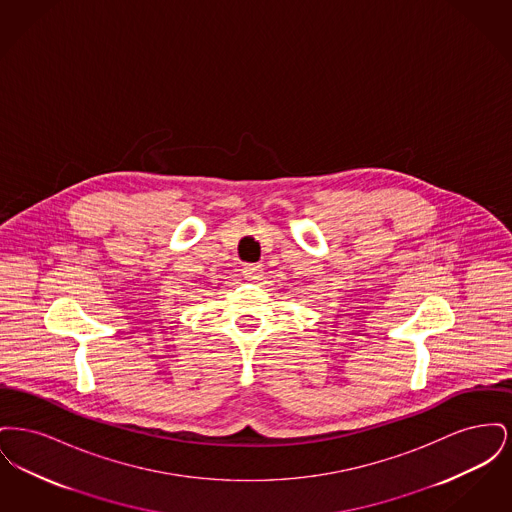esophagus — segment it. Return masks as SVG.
<instances>
[{
	"label": "esophagus",
	"mask_w": 512,
	"mask_h": 512,
	"mask_svg": "<svg viewBox=\"0 0 512 512\" xmlns=\"http://www.w3.org/2000/svg\"><path fill=\"white\" fill-rule=\"evenodd\" d=\"M263 276V267L261 265H245L244 278L249 282H257Z\"/></svg>",
	"instance_id": "34e87169"
}]
</instances>
